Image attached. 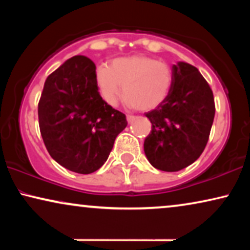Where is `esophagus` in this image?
<instances>
[{"instance_id": "obj_1", "label": "esophagus", "mask_w": 250, "mask_h": 250, "mask_svg": "<svg viewBox=\"0 0 250 250\" xmlns=\"http://www.w3.org/2000/svg\"><path fill=\"white\" fill-rule=\"evenodd\" d=\"M126 118H127V122H128V124H132V123L134 122L135 119H136L135 116H132V115H127V117H126Z\"/></svg>"}]
</instances>
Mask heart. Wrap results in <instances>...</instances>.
<instances>
[{
  "label": "heart",
  "mask_w": 250,
  "mask_h": 250,
  "mask_svg": "<svg viewBox=\"0 0 250 250\" xmlns=\"http://www.w3.org/2000/svg\"><path fill=\"white\" fill-rule=\"evenodd\" d=\"M99 94L105 104L115 107L124 91L123 101L127 107L152 110L168 97L173 73L166 62L146 56L122 57L102 63L95 70Z\"/></svg>",
  "instance_id": "b5f03b06"
}]
</instances>
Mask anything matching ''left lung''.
Returning <instances> with one entry per match:
<instances>
[{
	"mask_svg": "<svg viewBox=\"0 0 250 250\" xmlns=\"http://www.w3.org/2000/svg\"><path fill=\"white\" fill-rule=\"evenodd\" d=\"M172 73L168 97L146 114L152 129L145 140V153L155 168L164 172H177L199 158L215 116L213 91L199 70L179 61Z\"/></svg>",
	"mask_w": 250,
	"mask_h": 250,
	"instance_id": "left-lung-1",
	"label": "left lung"
}]
</instances>
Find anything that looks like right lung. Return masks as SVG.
I'll return each mask as SVG.
<instances>
[{
  "label": "right lung",
  "mask_w": 250,
  "mask_h": 250,
  "mask_svg": "<svg viewBox=\"0 0 250 250\" xmlns=\"http://www.w3.org/2000/svg\"><path fill=\"white\" fill-rule=\"evenodd\" d=\"M39 124L44 145L58 164L71 172L90 174L108 159L127 121L99 94L93 61L75 56L46 78Z\"/></svg>",
  "instance_id": "right-lung-1"
}]
</instances>
